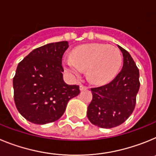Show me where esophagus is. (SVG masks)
I'll list each match as a JSON object with an SVG mask.
<instances>
[{"label": "esophagus", "mask_w": 156, "mask_h": 156, "mask_svg": "<svg viewBox=\"0 0 156 156\" xmlns=\"http://www.w3.org/2000/svg\"><path fill=\"white\" fill-rule=\"evenodd\" d=\"M87 87L84 86V85H83V84H80V90H87Z\"/></svg>", "instance_id": "obj_1"}]
</instances>
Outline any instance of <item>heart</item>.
Returning <instances> with one entry per match:
<instances>
[{
	"mask_svg": "<svg viewBox=\"0 0 156 156\" xmlns=\"http://www.w3.org/2000/svg\"><path fill=\"white\" fill-rule=\"evenodd\" d=\"M122 64L120 51L105 44H90L75 49L72 57L64 61L65 69L73 77H80L87 69V76L96 83L110 80Z\"/></svg>",
	"mask_w": 156,
	"mask_h": 156,
	"instance_id": "b5f03b06",
	"label": "heart"
}]
</instances>
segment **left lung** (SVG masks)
Here are the masks:
<instances>
[{
  "mask_svg": "<svg viewBox=\"0 0 156 156\" xmlns=\"http://www.w3.org/2000/svg\"><path fill=\"white\" fill-rule=\"evenodd\" d=\"M123 56L122 70L113 80L91 88V102L88 105V119L101 128H112L123 123L132 114L140 88L139 69L129 52L118 45Z\"/></svg>",
  "mask_w": 156,
  "mask_h": 156,
  "instance_id": "left-lung-1",
  "label": "left lung"
}]
</instances>
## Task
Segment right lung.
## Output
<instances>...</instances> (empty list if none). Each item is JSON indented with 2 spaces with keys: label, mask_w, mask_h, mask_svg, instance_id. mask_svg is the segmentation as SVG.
I'll return each mask as SVG.
<instances>
[{
  "label": "right lung",
  "mask_w": 156,
  "mask_h": 156,
  "mask_svg": "<svg viewBox=\"0 0 156 156\" xmlns=\"http://www.w3.org/2000/svg\"><path fill=\"white\" fill-rule=\"evenodd\" d=\"M68 48L67 41L48 44L32 51L18 65L14 100L19 113L33 123L58 120L69 101L80 92L78 85L63 80L62 59Z\"/></svg>",
  "instance_id": "1"
}]
</instances>
